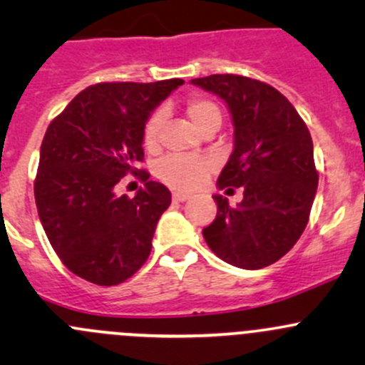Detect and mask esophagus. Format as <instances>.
Listing matches in <instances>:
<instances>
[{
  "instance_id": "1",
  "label": "esophagus",
  "mask_w": 365,
  "mask_h": 365,
  "mask_svg": "<svg viewBox=\"0 0 365 365\" xmlns=\"http://www.w3.org/2000/svg\"><path fill=\"white\" fill-rule=\"evenodd\" d=\"M190 200L189 194H182V192H173V201H176V203H183V201Z\"/></svg>"
}]
</instances>
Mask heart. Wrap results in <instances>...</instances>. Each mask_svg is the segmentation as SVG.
Returning a JSON list of instances; mask_svg holds the SVG:
<instances>
[{"instance_id": "b5f03b06", "label": "heart", "mask_w": 365, "mask_h": 365, "mask_svg": "<svg viewBox=\"0 0 365 365\" xmlns=\"http://www.w3.org/2000/svg\"><path fill=\"white\" fill-rule=\"evenodd\" d=\"M185 113L189 120L192 121L197 130H203L208 125H217L219 127L222 120L220 108L213 101L206 97H190L185 102ZM164 114L162 111H153L146 118L143 125L141 139L145 148L155 150L160 141V130ZM213 164L208 159H196V157L185 155H168L159 162V173L162 182L168 183L169 187L178 190H194L205 182L206 176L212 173Z\"/></svg>"}]
</instances>
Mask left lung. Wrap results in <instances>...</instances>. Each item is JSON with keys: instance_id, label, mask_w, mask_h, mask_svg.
I'll use <instances>...</instances> for the list:
<instances>
[{"instance_id": "1", "label": "left lung", "mask_w": 365, "mask_h": 365, "mask_svg": "<svg viewBox=\"0 0 365 365\" xmlns=\"http://www.w3.org/2000/svg\"><path fill=\"white\" fill-rule=\"evenodd\" d=\"M190 83L219 95L230 108L235 150L217 185L244 189L238 206L213 196L217 217L203 230L206 244L238 268L268 267L304 233L318 189L307 125L281 91L257 79L213 73Z\"/></svg>"}]
</instances>
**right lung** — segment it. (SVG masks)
<instances>
[{
  "label": "right lung",
  "mask_w": 365,
  "mask_h": 365,
  "mask_svg": "<svg viewBox=\"0 0 365 365\" xmlns=\"http://www.w3.org/2000/svg\"><path fill=\"white\" fill-rule=\"evenodd\" d=\"M180 84H93L47 127L35 178L36 210L61 263L88 282L116 286L148 259L171 192L135 168L145 160L141 132ZM128 172L145 187L134 198L116 197L115 185Z\"/></svg>",
  "instance_id": "add662e5"
}]
</instances>
